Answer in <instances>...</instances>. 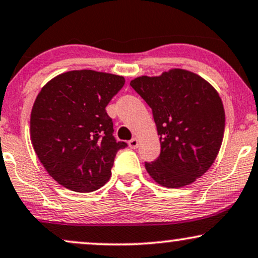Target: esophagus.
I'll return each instance as SVG.
<instances>
[{"label":"esophagus","instance_id":"34e87169","mask_svg":"<svg viewBox=\"0 0 258 258\" xmlns=\"http://www.w3.org/2000/svg\"><path fill=\"white\" fill-rule=\"evenodd\" d=\"M128 145L130 147H131L132 149H137L138 148V145H139V139L138 138H132L131 141L128 142Z\"/></svg>","mask_w":258,"mask_h":258}]
</instances>
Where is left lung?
I'll list each match as a JSON object with an SVG mask.
<instances>
[{
	"label": "left lung",
	"instance_id": "obj_1",
	"mask_svg": "<svg viewBox=\"0 0 258 258\" xmlns=\"http://www.w3.org/2000/svg\"><path fill=\"white\" fill-rule=\"evenodd\" d=\"M130 85L153 109L160 136L159 159L145 163L149 175L164 187L190 185L212 167L221 148L225 109L218 91L181 68L138 77Z\"/></svg>",
	"mask_w": 258,
	"mask_h": 258
}]
</instances>
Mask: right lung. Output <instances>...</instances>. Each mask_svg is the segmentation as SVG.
I'll return each mask as SVG.
<instances>
[{"label": "right lung", "instance_id": "add662e5", "mask_svg": "<svg viewBox=\"0 0 258 258\" xmlns=\"http://www.w3.org/2000/svg\"><path fill=\"white\" fill-rule=\"evenodd\" d=\"M125 84L116 74L70 71L49 80L37 95L30 137L40 163L55 181L74 192L102 187L117 150L105 107Z\"/></svg>", "mask_w": 258, "mask_h": 258}]
</instances>
